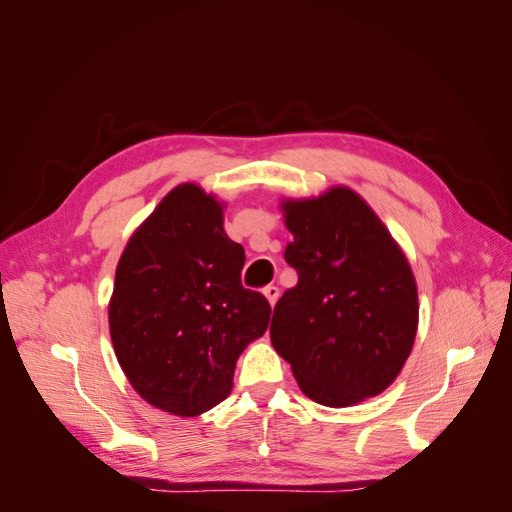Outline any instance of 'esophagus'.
I'll return each mask as SVG.
<instances>
[{
	"label": "esophagus",
	"instance_id": "esophagus-1",
	"mask_svg": "<svg viewBox=\"0 0 512 512\" xmlns=\"http://www.w3.org/2000/svg\"><path fill=\"white\" fill-rule=\"evenodd\" d=\"M262 294H265L267 301H269V305L273 307V305L277 303V297H280V288H275V286H267L265 290H262Z\"/></svg>",
	"mask_w": 512,
	"mask_h": 512
}]
</instances>
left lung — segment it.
Segmentation results:
<instances>
[{"label": "left lung", "instance_id": "8db88e82", "mask_svg": "<svg viewBox=\"0 0 512 512\" xmlns=\"http://www.w3.org/2000/svg\"><path fill=\"white\" fill-rule=\"evenodd\" d=\"M299 282L273 309L271 344L316 404L348 408L389 389L418 329L410 262L367 200L348 185L282 198Z\"/></svg>", "mask_w": 512, "mask_h": 512}]
</instances>
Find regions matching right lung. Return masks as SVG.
<instances>
[{
    "instance_id": "1",
    "label": "right lung",
    "mask_w": 512,
    "mask_h": 512,
    "mask_svg": "<svg viewBox=\"0 0 512 512\" xmlns=\"http://www.w3.org/2000/svg\"><path fill=\"white\" fill-rule=\"evenodd\" d=\"M226 203L179 183L128 239L108 301L117 361L149 406L200 416L232 391L239 354L262 337L271 305L241 286L243 247Z\"/></svg>"
}]
</instances>
